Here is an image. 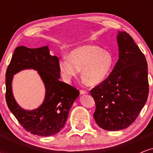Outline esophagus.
I'll list each match as a JSON object with an SVG mask.
<instances>
[{
	"label": "esophagus",
	"mask_w": 153,
	"mask_h": 153,
	"mask_svg": "<svg viewBox=\"0 0 153 153\" xmlns=\"http://www.w3.org/2000/svg\"><path fill=\"white\" fill-rule=\"evenodd\" d=\"M80 94H88V92L85 90H80Z\"/></svg>",
	"instance_id": "obj_1"
}]
</instances>
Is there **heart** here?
Here are the masks:
<instances>
[{
  "label": "heart",
  "instance_id": "b5f03b06",
  "mask_svg": "<svg viewBox=\"0 0 153 153\" xmlns=\"http://www.w3.org/2000/svg\"><path fill=\"white\" fill-rule=\"evenodd\" d=\"M69 58L70 60L65 58L59 62V70L64 80L70 82L81 71L82 80L91 86L104 81L114 65L111 53L94 45H85L75 49L70 53Z\"/></svg>",
  "mask_w": 153,
  "mask_h": 153
}]
</instances>
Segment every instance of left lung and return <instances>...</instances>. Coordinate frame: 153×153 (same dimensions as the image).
<instances>
[{"label":"left lung","instance_id":"obj_1","mask_svg":"<svg viewBox=\"0 0 153 153\" xmlns=\"http://www.w3.org/2000/svg\"><path fill=\"white\" fill-rule=\"evenodd\" d=\"M119 59L106 80L91 90L96 103L94 114L105 130L130 126L145 106L149 94L147 63L129 34L119 31Z\"/></svg>","mask_w":153,"mask_h":153}]
</instances>
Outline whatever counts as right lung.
<instances>
[{"instance_id": "1", "label": "right lung", "mask_w": 153, "mask_h": 153, "mask_svg": "<svg viewBox=\"0 0 153 153\" xmlns=\"http://www.w3.org/2000/svg\"><path fill=\"white\" fill-rule=\"evenodd\" d=\"M38 71L45 83L46 94L44 102L32 111L23 110L15 102L11 88L13 75L22 69ZM59 59L50 54L46 47L30 49L24 46L16 48L6 73V101L11 113L26 131L38 136H51L64 127L69 111L78 90L60 81Z\"/></svg>"}]
</instances>
